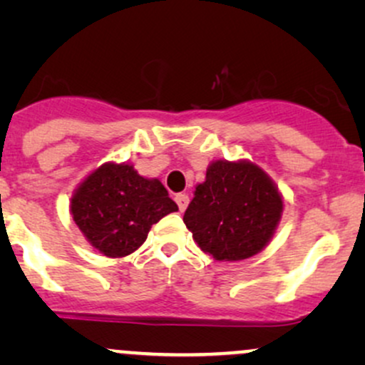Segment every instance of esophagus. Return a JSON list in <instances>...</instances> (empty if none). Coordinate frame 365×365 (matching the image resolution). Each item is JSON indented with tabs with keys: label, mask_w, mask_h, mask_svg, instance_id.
Masks as SVG:
<instances>
[{
	"label": "esophagus",
	"mask_w": 365,
	"mask_h": 365,
	"mask_svg": "<svg viewBox=\"0 0 365 365\" xmlns=\"http://www.w3.org/2000/svg\"><path fill=\"white\" fill-rule=\"evenodd\" d=\"M175 200H177L180 211H185L188 206V195L187 194H177L175 195Z\"/></svg>",
	"instance_id": "1"
}]
</instances>
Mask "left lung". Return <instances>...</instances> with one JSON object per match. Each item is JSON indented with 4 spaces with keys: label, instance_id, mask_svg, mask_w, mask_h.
<instances>
[{
    "label": "left lung",
    "instance_id": "1",
    "mask_svg": "<svg viewBox=\"0 0 365 365\" xmlns=\"http://www.w3.org/2000/svg\"><path fill=\"white\" fill-rule=\"evenodd\" d=\"M283 215L276 183L255 163L216 159L195 187L183 223L216 261H244L269 244Z\"/></svg>",
    "mask_w": 365,
    "mask_h": 365
}]
</instances>
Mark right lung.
I'll list each match as a JSON object with an SVG mask.
<instances>
[{"label":"right lung","instance_id":"right-lung-1","mask_svg":"<svg viewBox=\"0 0 365 365\" xmlns=\"http://www.w3.org/2000/svg\"><path fill=\"white\" fill-rule=\"evenodd\" d=\"M178 206L158 178L128 163H104L75 188L70 212L86 240L106 257H125L144 244L150 226Z\"/></svg>","mask_w":365,"mask_h":365}]
</instances>
